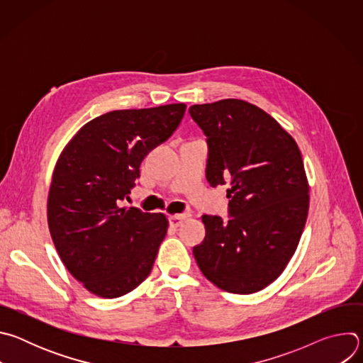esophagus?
<instances>
[{
    "label": "esophagus",
    "instance_id": "1",
    "mask_svg": "<svg viewBox=\"0 0 363 363\" xmlns=\"http://www.w3.org/2000/svg\"><path fill=\"white\" fill-rule=\"evenodd\" d=\"M185 218H186V217H185V216H182V214L171 216V217H169V224H171L172 227H179Z\"/></svg>",
    "mask_w": 363,
    "mask_h": 363
}]
</instances>
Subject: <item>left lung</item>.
<instances>
[{
  "label": "left lung",
  "mask_w": 363,
  "mask_h": 363,
  "mask_svg": "<svg viewBox=\"0 0 363 363\" xmlns=\"http://www.w3.org/2000/svg\"><path fill=\"white\" fill-rule=\"evenodd\" d=\"M189 115L206 136V181L230 184V220L202 216L205 238L192 250L196 264L221 290H263L286 269L306 224L300 149L276 119L244 100L194 105Z\"/></svg>",
  "instance_id": "obj_1"
}]
</instances>
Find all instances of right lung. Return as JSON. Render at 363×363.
I'll return each mask as SVG.
<instances>
[{
	"label": "right lung",
	"mask_w": 363,
	"mask_h": 363,
	"mask_svg": "<svg viewBox=\"0 0 363 363\" xmlns=\"http://www.w3.org/2000/svg\"><path fill=\"white\" fill-rule=\"evenodd\" d=\"M185 109L174 103L105 113L60 155L47 201L50 234L66 269L96 296L121 297L152 270L168 220L122 202L143 158L175 132Z\"/></svg>",
	"instance_id": "obj_1"
}]
</instances>
